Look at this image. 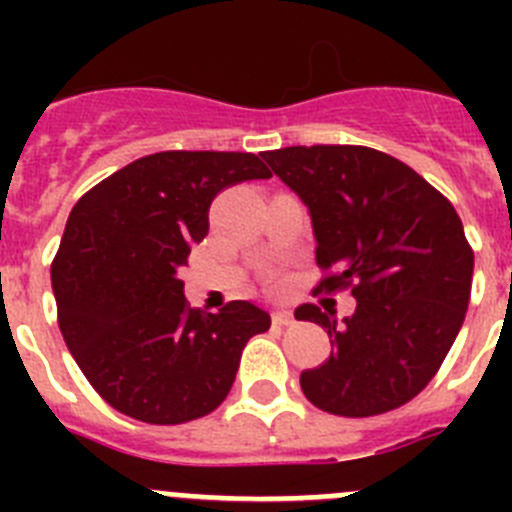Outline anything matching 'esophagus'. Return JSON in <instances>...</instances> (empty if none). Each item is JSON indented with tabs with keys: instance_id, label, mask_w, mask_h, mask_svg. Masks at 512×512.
<instances>
[{
	"instance_id": "esophagus-1",
	"label": "esophagus",
	"mask_w": 512,
	"mask_h": 512,
	"mask_svg": "<svg viewBox=\"0 0 512 512\" xmlns=\"http://www.w3.org/2000/svg\"><path fill=\"white\" fill-rule=\"evenodd\" d=\"M271 320H274V325H287V323H292V312L277 310L274 315H271Z\"/></svg>"
}]
</instances>
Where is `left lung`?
<instances>
[{"mask_svg":"<svg viewBox=\"0 0 512 512\" xmlns=\"http://www.w3.org/2000/svg\"><path fill=\"white\" fill-rule=\"evenodd\" d=\"M266 164L305 202L318 292L351 287L354 315L300 305L297 320L328 330L325 364L300 374L315 408L369 418L413 400L459 336L474 253L441 192L408 164L366 146H289Z\"/></svg>","mask_w":512,"mask_h":512,"instance_id":"obj_1","label":"left lung"}]
</instances>
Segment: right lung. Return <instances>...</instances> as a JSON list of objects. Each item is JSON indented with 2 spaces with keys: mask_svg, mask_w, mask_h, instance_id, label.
<instances>
[{
  "mask_svg": "<svg viewBox=\"0 0 512 512\" xmlns=\"http://www.w3.org/2000/svg\"><path fill=\"white\" fill-rule=\"evenodd\" d=\"M269 176L253 153L164 151L76 202L51 266L58 325L112 408L176 425L228 397L243 346L269 330V312L246 300L220 312L189 307L179 269L210 230L217 192Z\"/></svg>",
  "mask_w": 512,
  "mask_h": 512,
  "instance_id": "1",
  "label": "right lung"
}]
</instances>
